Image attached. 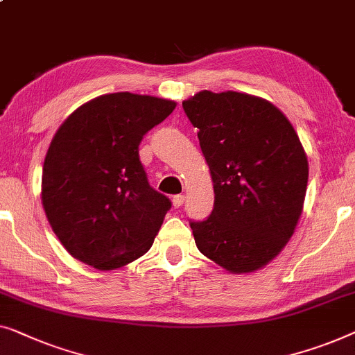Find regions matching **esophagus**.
<instances>
[{
    "mask_svg": "<svg viewBox=\"0 0 355 355\" xmlns=\"http://www.w3.org/2000/svg\"><path fill=\"white\" fill-rule=\"evenodd\" d=\"M184 200H186V197H184V195H174V197H173V205H174V208L182 207Z\"/></svg>",
    "mask_w": 355,
    "mask_h": 355,
    "instance_id": "34e87169",
    "label": "esophagus"
}]
</instances>
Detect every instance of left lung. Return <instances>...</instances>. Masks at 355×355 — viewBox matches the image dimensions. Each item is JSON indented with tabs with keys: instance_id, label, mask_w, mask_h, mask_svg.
Here are the masks:
<instances>
[{
	"instance_id": "left-lung-1",
	"label": "left lung",
	"mask_w": 355,
	"mask_h": 355,
	"mask_svg": "<svg viewBox=\"0 0 355 355\" xmlns=\"http://www.w3.org/2000/svg\"><path fill=\"white\" fill-rule=\"evenodd\" d=\"M209 166L214 208L190 223L200 253L232 274L270 263L295 234L309 165L284 112L246 92L200 91L182 102Z\"/></svg>"
}]
</instances>
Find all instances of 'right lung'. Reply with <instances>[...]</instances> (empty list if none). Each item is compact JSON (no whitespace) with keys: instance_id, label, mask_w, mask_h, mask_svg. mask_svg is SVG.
Wrapping results in <instances>:
<instances>
[{"instance_id":"right-lung-1","label":"right lung","mask_w":355,"mask_h":355,"mask_svg":"<svg viewBox=\"0 0 355 355\" xmlns=\"http://www.w3.org/2000/svg\"><path fill=\"white\" fill-rule=\"evenodd\" d=\"M174 109V101L112 92L80 105L55 131L41 202L75 259L114 270L150 250L171 202L148 184L139 144Z\"/></svg>"}]
</instances>
